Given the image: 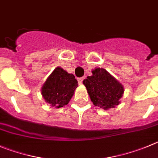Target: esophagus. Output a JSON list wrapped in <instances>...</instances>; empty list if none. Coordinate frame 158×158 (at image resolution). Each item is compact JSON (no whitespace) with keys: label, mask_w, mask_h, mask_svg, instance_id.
Segmentation results:
<instances>
[{"label":"esophagus","mask_w":158,"mask_h":158,"mask_svg":"<svg viewBox=\"0 0 158 158\" xmlns=\"http://www.w3.org/2000/svg\"><path fill=\"white\" fill-rule=\"evenodd\" d=\"M83 79H84V77H81V78H79V79H78V82H79V85H81V84L82 83V81H83Z\"/></svg>","instance_id":"34e87169"}]
</instances>
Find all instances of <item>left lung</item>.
<instances>
[{"label": "left lung", "instance_id": "1", "mask_svg": "<svg viewBox=\"0 0 158 158\" xmlns=\"http://www.w3.org/2000/svg\"><path fill=\"white\" fill-rule=\"evenodd\" d=\"M82 83L93 104L104 110L118 105L125 91L122 84L103 68L93 69L92 76H87Z\"/></svg>", "mask_w": 158, "mask_h": 158}]
</instances>
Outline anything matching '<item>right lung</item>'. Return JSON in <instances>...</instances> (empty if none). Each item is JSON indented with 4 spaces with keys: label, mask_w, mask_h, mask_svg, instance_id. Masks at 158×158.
Segmentation results:
<instances>
[{
    "label": "right lung",
    "mask_w": 158,
    "mask_h": 158,
    "mask_svg": "<svg viewBox=\"0 0 158 158\" xmlns=\"http://www.w3.org/2000/svg\"><path fill=\"white\" fill-rule=\"evenodd\" d=\"M77 87L78 82L74 75L57 67L44 82L41 94L46 103L59 108L69 104Z\"/></svg>",
    "instance_id": "add662e5"
}]
</instances>
